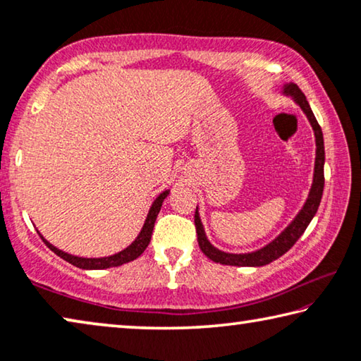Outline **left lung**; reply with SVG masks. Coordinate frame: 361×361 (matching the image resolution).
I'll return each instance as SVG.
<instances>
[{"label": "left lung", "instance_id": "obj_1", "mask_svg": "<svg viewBox=\"0 0 361 361\" xmlns=\"http://www.w3.org/2000/svg\"><path fill=\"white\" fill-rule=\"evenodd\" d=\"M283 93L286 96H290V98L300 106V109L304 111V114L308 118V122H310L314 133V141H317V157H314V173H313V183H312L310 192H308V197L304 204V207H302V210L297 214L295 219L290 221V225L286 228V230L279 234L274 241L267 244L265 247L249 254H228L214 247L207 239V236H205L201 216H199V212L196 207V214H194V225H196L199 247H201L202 252L207 255L210 260L221 263V265L263 267V265H268V263H271L273 260L279 259V257L288 252V250L297 243V239L304 234L308 223L312 221L314 214H317L319 202H322L323 188H324V142H323L322 127H319L317 118H314L312 107L308 104L305 94L302 93L300 88L297 87L295 83L284 85Z\"/></svg>", "mask_w": 361, "mask_h": 361}]
</instances>
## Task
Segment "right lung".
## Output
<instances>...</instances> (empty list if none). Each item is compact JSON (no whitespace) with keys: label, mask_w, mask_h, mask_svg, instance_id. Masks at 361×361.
Returning <instances> with one entry per match:
<instances>
[{"label":"right lung","mask_w":361,"mask_h":361,"mask_svg":"<svg viewBox=\"0 0 361 361\" xmlns=\"http://www.w3.org/2000/svg\"><path fill=\"white\" fill-rule=\"evenodd\" d=\"M169 190L160 192L156 201L152 202L151 209H149V214L146 216V221L145 225H142V230L140 231L138 238L135 239L133 243H131L127 249L120 250V252L114 254V255H109V257H99V259H85V257H77V255H72V254H67L64 250L54 247L53 244L48 243L47 239H44L42 234H39V238L43 239V243L48 245V247L53 250L56 255H59L61 259H64L66 262L72 263L73 267H78V268H83V270H104V268H111V267H120L123 265V263H128L131 260L138 259V257L145 252L147 244L151 241V236H152V230H154V223H156V219L160 212V207H162V202L164 199L169 196Z\"/></svg>","instance_id":"right-lung-1"}]
</instances>
